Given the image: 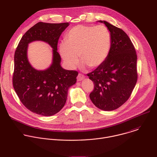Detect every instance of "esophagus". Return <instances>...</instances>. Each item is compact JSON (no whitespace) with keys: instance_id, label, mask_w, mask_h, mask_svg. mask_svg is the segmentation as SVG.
Instances as JSON below:
<instances>
[{"instance_id":"esophagus-1","label":"esophagus","mask_w":157,"mask_h":157,"mask_svg":"<svg viewBox=\"0 0 157 157\" xmlns=\"http://www.w3.org/2000/svg\"><path fill=\"white\" fill-rule=\"evenodd\" d=\"M84 78H85V76L79 73V74H78V76L77 77V80H78V81H81L83 80Z\"/></svg>"}]
</instances>
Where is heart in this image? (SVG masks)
<instances>
[{
	"label": "heart",
	"instance_id": "obj_1",
	"mask_svg": "<svg viewBox=\"0 0 157 157\" xmlns=\"http://www.w3.org/2000/svg\"><path fill=\"white\" fill-rule=\"evenodd\" d=\"M112 44L111 35L104 25L96 27L77 25L65 36V42L60 44L59 53L68 68L73 69L78 63L82 66L97 68L107 58Z\"/></svg>",
	"mask_w": 157,
	"mask_h": 157
}]
</instances>
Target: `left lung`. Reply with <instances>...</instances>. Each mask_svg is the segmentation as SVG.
Returning a JSON list of instances; mask_svg holds the SVG:
<instances>
[{
	"mask_svg": "<svg viewBox=\"0 0 157 157\" xmlns=\"http://www.w3.org/2000/svg\"><path fill=\"white\" fill-rule=\"evenodd\" d=\"M98 21L107 27L112 44L106 60L87 75L94 84L89 98L98 108L110 111L124 104L135 87L137 56L130 39L122 29L105 20Z\"/></svg>",
	"mask_w": 157,
	"mask_h": 157,
	"instance_id": "8db88e82",
	"label": "left lung"
}]
</instances>
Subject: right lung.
<instances>
[{"label": "right lung", "instance_id": "1", "mask_svg": "<svg viewBox=\"0 0 157 157\" xmlns=\"http://www.w3.org/2000/svg\"><path fill=\"white\" fill-rule=\"evenodd\" d=\"M69 25L38 22L22 36L15 50L13 88L21 103L38 115L58 113L66 102L69 88L76 82L78 73L63 68L57 52L59 38ZM35 40L45 42L53 49L52 63L44 71L34 69L28 59V44Z\"/></svg>", "mask_w": 157, "mask_h": 157}]
</instances>
